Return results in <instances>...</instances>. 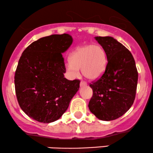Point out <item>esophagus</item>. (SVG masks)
Masks as SVG:
<instances>
[{
  "label": "esophagus",
  "instance_id": "34e87169",
  "mask_svg": "<svg viewBox=\"0 0 153 153\" xmlns=\"http://www.w3.org/2000/svg\"><path fill=\"white\" fill-rule=\"evenodd\" d=\"M80 86H81V87H83V86H86V85H87V82H85V81H82H82L80 82Z\"/></svg>",
  "mask_w": 153,
  "mask_h": 153
}]
</instances>
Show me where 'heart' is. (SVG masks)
I'll list each match as a JSON object with an SVG mask.
<instances>
[{"label":"heart","mask_w":153,"mask_h":153,"mask_svg":"<svg viewBox=\"0 0 153 153\" xmlns=\"http://www.w3.org/2000/svg\"><path fill=\"white\" fill-rule=\"evenodd\" d=\"M106 65V52L101 45H84L77 47L72 52L71 60L66 63V69L71 75L75 76L81 68L84 76L96 80L103 74Z\"/></svg>","instance_id":"b5f03b06"}]
</instances>
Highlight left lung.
I'll return each instance as SVG.
<instances>
[{
    "label": "left lung",
    "instance_id": "1",
    "mask_svg": "<svg viewBox=\"0 0 153 153\" xmlns=\"http://www.w3.org/2000/svg\"><path fill=\"white\" fill-rule=\"evenodd\" d=\"M96 39L106 51L108 62L101 76L89 84L93 96L88 107L98 119L114 120L134 103L138 72L132 54L122 44L111 36Z\"/></svg>",
    "mask_w": 153,
    "mask_h": 153
}]
</instances>
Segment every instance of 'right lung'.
<instances>
[{
	"mask_svg": "<svg viewBox=\"0 0 153 153\" xmlns=\"http://www.w3.org/2000/svg\"><path fill=\"white\" fill-rule=\"evenodd\" d=\"M73 43L68 34L40 38L24 50L16 70L15 91L21 108L34 120L50 123L62 117L80 88L64 78L63 52Z\"/></svg>",
	"mask_w": 153,
	"mask_h": 153,
	"instance_id": "add662e5",
	"label": "right lung"
}]
</instances>
